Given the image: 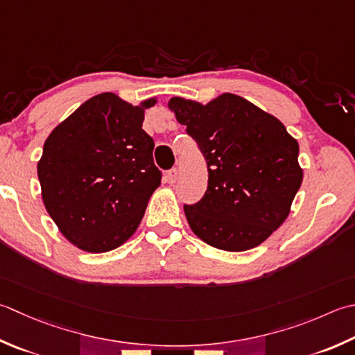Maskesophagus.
Instances as JSON below:
<instances>
[{"label":"esophagus","instance_id":"1","mask_svg":"<svg viewBox=\"0 0 355 355\" xmlns=\"http://www.w3.org/2000/svg\"><path fill=\"white\" fill-rule=\"evenodd\" d=\"M177 177H178V171L175 168H172L166 172V180H168V183H171V184L177 182Z\"/></svg>","mask_w":355,"mask_h":355}]
</instances>
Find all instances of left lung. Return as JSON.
I'll return each instance as SVG.
<instances>
[{
	"label": "left lung",
	"instance_id": "1",
	"mask_svg": "<svg viewBox=\"0 0 355 355\" xmlns=\"http://www.w3.org/2000/svg\"><path fill=\"white\" fill-rule=\"evenodd\" d=\"M169 107L207 164L205 196L184 205L193 234L229 252L259 246L286 220L302 186L297 140L275 116L234 94L207 104L175 96Z\"/></svg>",
	"mask_w": 355,
	"mask_h": 355
}]
</instances>
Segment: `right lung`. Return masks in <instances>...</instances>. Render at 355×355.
Masks as SVG:
<instances>
[{
    "mask_svg": "<svg viewBox=\"0 0 355 355\" xmlns=\"http://www.w3.org/2000/svg\"><path fill=\"white\" fill-rule=\"evenodd\" d=\"M100 94L47 137L38 162L44 206L61 234L87 252H107L137 231L162 183L144 109Z\"/></svg>",
    "mask_w": 355,
    "mask_h": 355,
    "instance_id": "1",
    "label": "right lung"
}]
</instances>
